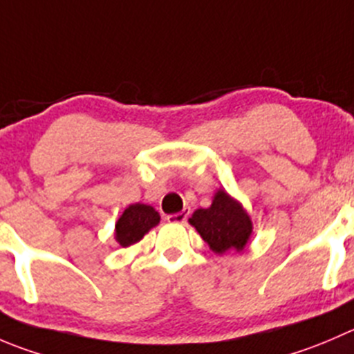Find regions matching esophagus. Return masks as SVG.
<instances>
[{
  "mask_svg": "<svg viewBox=\"0 0 354 354\" xmlns=\"http://www.w3.org/2000/svg\"><path fill=\"white\" fill-rule=\"evenodd\" d=\"M188 214H190V209L185 207L183 211L176 212V214H169L166 219L169 223H185L188 219Z\"/></svg>",
  "mask_w": 354,
  "mask_h": 354,
  "instance_id": "1",
  "label": "esophagus"
}]
</instances>
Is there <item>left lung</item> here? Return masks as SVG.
Returning <instances> with one entry per match:
<instances>
[{
  "label": "left lung",
  "instance_id": "8db88e82",
  "mask_svg": "<svg viewBox=\"0 0 354 354\" xmlns=\"http://www.w3.org/2000/svg\"><path fill=\"white\" fill-rule=\"evenodd\" d=\"M188 223L218 256L228 250L242 252L254 228L245 207L223 188L214 192L212 204L207 209H197Z\"/></svg>",
  "mask_w": 354,
  "mask_h": 354
}]
</instances>
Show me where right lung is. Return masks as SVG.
Returning a JSON list of instances; mask_svg holds the SVG:
<instances>
[{
	"instance_id": "1",
	"label": "right lung",
	"mask_w": 354,
	"mask_h": 354,
	"mask_svg": "<svg viewBox=\"0 0 354 354\" xmlns=\"http://www.w3.org/2000/svg\"><path fill=\"white\" fill-rule=\"evenodd\" d=\"M160 214L147 204H129L115 221L114 239L121 247H129L140 242L153 226L159 225Z\"/></svg>"
}]
</instances>
